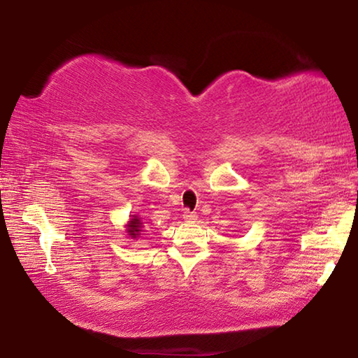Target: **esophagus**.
Returning a JSON list of instances; mask_svg holds the SVG:
<instances>
[{
	"mask_svg": "<svg viewBox=\"0 0 358 358\" xmlns=\"http://www.w3.org/2000/svg\"><path fill=\"white\" fill-rule=\"evenodd\" d=\"M183 220L185 221H196L197 220V215L196 213H192V211H185L183 213Z\"/></svg>",
	"mask_w": 358,
	"mask_h": 358,
	"instance_id": "34e87169",
	"label": "esophagus"
}]
</instances>
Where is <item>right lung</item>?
Returning <instances> with one entry per match:
<instances>
[{"label":"right lung","mask_w":358,"mask_h":358,"mask_svg":"<svg viewBox=\"0 0 358 358\" xmlns=\"http://www.w3.org/2000/svg\"><path fill=\"white\" fill-rule=\"evenodd\" d=\"M142 229H143L142 217H138V215H131L129 221L126 222V226H124V230H126V234L129 235V238L137 240L142 235Z\"/></svg>","instance_id":"add662e5"}]
</instances>
